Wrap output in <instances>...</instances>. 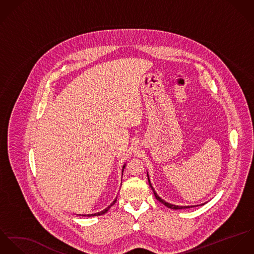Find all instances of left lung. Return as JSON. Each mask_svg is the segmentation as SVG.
Listing matches in <instances>:
<instances>
[{
	"mask_svg": "<svg viewBox=\"0 0 254 254\" xmlns=\"http://www.w3.org/2000/svg\"><path fill=\"white\" fill-rule=\"evenodd\" d=\"M148 175V174H147ZM148 181H149V185H150V187L152 188V190H153V192H154V195H155V197L156 198L159 200V201H161L163 204H165L167 207H169V208H171V209H182V208H190V207H192V206H195V205H192V206H180V205H175V204H171V203H169V202H167V201H165L163 198H161V197H159L158 195H157V193L155 192V190H154V188L152 187V184H151V182H150V180H149V177H148Z\"/></svg>",
	"mask_w": 254,
	"mask_h": 254,
	"instance_id": "8db88e82",
	"label": "left lung"
}]
</instances>
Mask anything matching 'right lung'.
Masks as SVG:
<instances>
[{
	"label": "right lung",
	"instance_id": "add662e5",
	"mask_svg": "<svg viewBox=\"0 0 254 254\" xmlns=\"http://www.w3.org/2000/svg\"><path fill=\"white\" fill-rule=\"evenodd\" d=\"M125 167H126V166H124V168H123V171H124V169H125ZM116 200H117V198H115V200H114L113 202H112V203H111L107 208H105L104 210H102V211H100V212H97V213H94V214H87V215H84V214H83V215H84V216H88V217H90V216H98V215H102V214L106 213V212L109 210V208H110V207L113 205L114 203L116 202Z\"/></svg>",
	"mask_w": 254,
	"mask_h": 254
}]
</instances>
